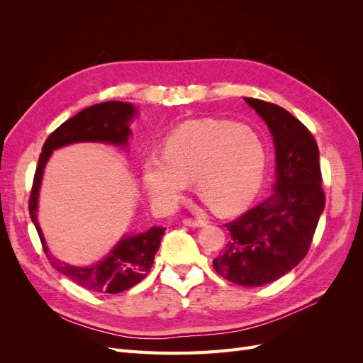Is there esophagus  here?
Returning a JSON list of instances; mask_svg holds the SVG:
<instances>
[{
    "instance_id": "1",
    "label": "esophagus",
    "mask_w": 363,
    "mask_h": 363,
    "mask_svg": "<svg viewBox=\"0 0 363 363\" xmlns=\"http://www.w3.org/2000/svg\"><path fill=\"white\" fill-rule=\"evenodd\" d=\"M183 224L188 227H204L207 223L203 221V219H194V218H186L183 219Z\"/></svg>"
}]
</instances>
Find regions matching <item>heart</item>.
Wrapping results in <instances>:
<instances>
[{
    "mask_svg": "<svg viewBox=\"0 0 363 363\" xmlns=\"http://www.w3.org/2000/svg\"><path fill=\"white\" fill-rule=\"evenodd\" d=\"M267 168V148L256 130L232 121H188L147 156L142 179L151 200L172 208L195 188L218 213L230 215L255 199Z\"/></svg>",
    "mask_w": 363,
    "mask_h": 363,
    "instance_id": "heart-1",
    "label": "heart"
}]
</instances>
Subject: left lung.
Instances as JSON below:
<instances>
[{
	"label": "left lung",
	"mask_w": 363,
	"mask_h": 363,
	"mask_svg": "<svg viewBox=\"0 0 363 363\" xmlns=\"http://www.w3.org/2000/svg\"><path fill=\"white\" fill-rule=\"evenodd\" d=\"M265 121L276 147L274 194L225 227L230 242L213 260L239 286L276 281L306 257L324 211L320 151L312 133L283 107L244 98Z\"/></svg>",
	"instance_id": "left-lung-1"
}]
</instances>
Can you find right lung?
Here are the masks:
<instances>
[{
  "label": "right lung",
  "mask_w": 363,
  "mask_h": 363,
  "mask_svg": "<svg viewBox=\"0 0 363 363\" xmlns=\"http://www.w3.org/2000/svg\"><path fill=\"white\" fill-rule=\"evenodd\" d=\"M138 116V108L123 101H106L84 108L57 127L45 140L39 156L28 200V211L35 224L43 251L54 269L67 276L79 286L104 294H118L135 286L150 272L160 247L164 227H151L144 233L124 235L108 255L91 267H74L54 257L38 221V200L45 164L52 151L77 142H103L125 147L131 135L130 123Z\"/></svg>",
  "instance_id": "1"
}]
</instances>
